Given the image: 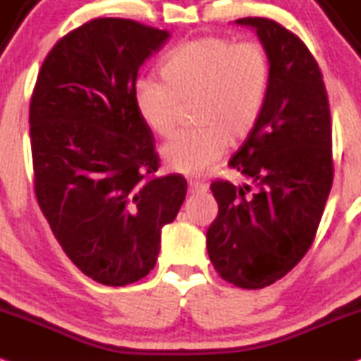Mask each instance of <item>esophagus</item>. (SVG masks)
Here are the masks:
<instances>
[{
	"label": "esophagus",
	"mask_w": 361,
	"mask_h": 361,
	"mask_svg": "<svg viewBox=\"0 0 361 361\" xmlns=\"http://www.w3.org/2000/svg\"><path fill=\"white\" fill-rule=\"evenodd\" d=\"M207 189H209V188H207V184H204V182H199V180H189V192H190V194H201V192H206Z\"/></svg>",
	"instance_id": "obj_1"
}]
</instances>
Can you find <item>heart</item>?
Wrapping results in <instances>:
<instances>
[{"label":"heart","instance_id":"heart-1","mask_svg":"<svg viewBox=\"0 0 361 361\" xmlns=\"http://www.w3.org/2000/svg\"><path fill=\"white\" fill-rule=\"evenodd\" d=\"M269 52L257 42L238 44L207 35L179 44L160 63L162 82L138 79L133 104L157 137H169L180 104L192 103L196 128L179 131L160 150L173 172L201 176L255 128L269 91Z\"/></svg>","mask_w":361,"mask_h":361}]
</instances>
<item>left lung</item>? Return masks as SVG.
Returning a JSON list of instances; mask_svg holds the SVG:
<instances>
[{
	"mask_svg": "<svg viewBox=\"0 0 361 361\" xmlns=\"http://www.w3.org/2000/svg\"><path fill=\"white\" fill-rule=\"evenodd\" d=\"M270 57L255 128L230 167L248 182L211 184L219 213L206 235L216 272L241 289L289 274L314 240L333 184L331 114L319 66L298 35L269 18H240Z\"/></svg>",
	"mask_w": 361,
	"mask_h": 361,
	"instance_id": "left-lung-1",
	"label": "left lung"
}]
</instances>
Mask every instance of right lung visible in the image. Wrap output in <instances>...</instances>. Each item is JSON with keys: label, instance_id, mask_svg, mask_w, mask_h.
I'll list each match as a JSON object with an SVG mask.
<instances>
[{"label": "right lung", "instance_id": "obj_1", "mask_svg": "<svg viewBox=\"0 0 361 361\" xmlns=\"http://www.w3.org/2000/svg\"><path fill=\"white\" fill-rule=\"evenodd\" d=\"M167 38L133 20L87 21L54 45L30 101L38 206L72 264L103 286L154 269L188 192L182 176L155 177L154 133L133 104L138 69Z\"/></svg>", "mask_w": 361, "mask_h": 361}]
</instances>
